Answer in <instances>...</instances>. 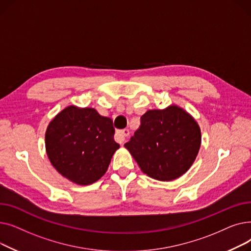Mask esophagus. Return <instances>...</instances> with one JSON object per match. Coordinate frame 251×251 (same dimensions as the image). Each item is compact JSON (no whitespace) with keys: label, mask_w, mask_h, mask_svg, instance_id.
Returning <instances> with one entry per match:
<instances>
[{"label":"esophagus","mask_w":251,"mask_h":251,"mask_svg":"<svg viewBox=\"0 0 251 251\" xmlns=\"http://www.w3.org/2000/svg\"><path fill=\"white\" fill-rule=\"evenodd\" d=\"M130 134L129 130L128 129H123V130H119L117 132V140L120 142V143H123L125 140H126V137H128Z\"/></svg>","instance_id":"obj_1"}]
</instances>
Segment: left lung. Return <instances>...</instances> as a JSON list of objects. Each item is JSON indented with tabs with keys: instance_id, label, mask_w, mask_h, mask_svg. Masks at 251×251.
<instances>
[{
	"instance_id": "obj_1",
	"label": "left lung",
	"mask_w": 251,
	"mask_h": 251,
	"mask_svg": "<svg viewBox=\"0 0 251 251\" xmlns=\"http://www.w3.org/2000/svg\"><path fill=\"white\" fill-rule=\"evenodd\" d=\"M201 142L200 126L184 110L171 105L148 111L124 147L141 171L160 181L174 180L193 164Z\"/></svg>"
}]
</instances>
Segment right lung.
Listing matches in <instances>:
<instances>
[{
    "label": "right lung",
    "mask_w": 251,
    "mask_h": 251,
    "mask_svg": "<svg viewBox=\"0 0 251 251\" xmlns=\"http://www.w3.org/2000/svg\"><path fill=\"white\" fill-rule=\"evenodd\" d=\"M110 118L95 109L70 105L48 126L46 150L58 172L79 185L98 181L107 171L119 144Z\"/></svg>",
    "instance_id": "1"
}]
</instances>
